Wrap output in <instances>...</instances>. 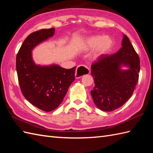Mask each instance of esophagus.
Returning <instances> with one entry per match:
<instances>
[{
	"mask_svg": "<svg viewBox=\"0 0 153 153\" xmlns=\"http://www.w3.org/2000/svg\"><path fill=\"white\" fill-rule=\"evenodd\" d=\"M88 68H87L85 66H79L77 67L76 69V78H79V77H82L84 74L87 73V71H88ZM89 72L90 73L91 71H89Z\"/></svg>",
	"mask_w": 153,
	"mask_h": 153,
	"instance_id": "1",
	"label": "esophagus"
}]
</instances>
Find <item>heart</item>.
<instances>
[{
	"label": "heart",
	"instance_id": "b5f03b06",
	"mask_svg": "<svg viewBox=\"0 0 153 153\" xmlns=\"http://www.w3.org/2000/svg\"><path fill=\"white\" fill-rule=\"evenodd\" d=\"M113 45L112 39L109 36L95 35L88 37L85 42V47L88 50L95 49L93 54L95 58H99L108 52Z\"/></svg>",
	"mask_w": 153,
	"mask_h": 153
}]
</instances>
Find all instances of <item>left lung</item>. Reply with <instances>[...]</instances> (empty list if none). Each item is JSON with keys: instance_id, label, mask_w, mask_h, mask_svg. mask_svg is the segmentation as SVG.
<instances>
[{"instance_id": "obj_1", "label": "left lung", "mask_w": 153, "mask_h": 153, "mask_svg": "<svg viewBox=\"0 0 153 153\" xmlns=\"http://www.w3.org/2000/svg\"><path fill=\"white\" fill-rule=\"evenodd\" d=\"M122 47L113 54H103L91 64V76L95 85L91 91L99 109L110 112L121 107L131 97L138 83L140 60L137 53L124 35ZM130 70L122 71L121 65Z\"/></svg>"}]
</instances>
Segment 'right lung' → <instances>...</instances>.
I'll list each match as a JSON object with an SVG mask.
<instances>
[{
	"instance_id": "add662e5",
	"label": "right lung",
	"mask_w": 153,
	"mask_h": 153,
	"mask_svg": "<svg viewBox=\"0 0 153 153\" xmlns=\"http://www.w3.org/2000/svg\"><path fill=\"white\" fill-rule=\"evenodd\" d=\"M55 28L34 31L25 39L16 55V71L23 95L45 112L56 109L62 102L75 77L76 66L65 69L56 65L40 66L34 64L31 50L53 36Z\"/></svg>"
}]
</instances>
